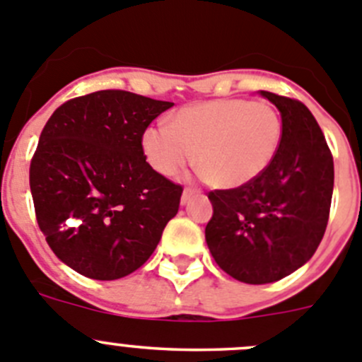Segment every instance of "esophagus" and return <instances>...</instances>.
I'll return each instance as SVG.
<instances>
[{"mask_svg":"<svg viewBox=\"0 0 362 362\" xmlns=\"http://www.w3.org/2000/svg\"><path fill=\"white\" fill-rule=\"evenodd\" d=\"M197 193H198V189H194V187H185V189H184V193H182V204H187L189 198L194 197V194H197Z\"/></svg>","mask_w":362,"mask_h":362,"instance_id":"obj_1","label":"esophagus"}]
</instances>
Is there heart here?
<instances>
[{"label": "heart", "mask_w": 362, "mask_h": 362, "mask_svg": "<svg viewBox=\"0 0 362 362\" xmlns=\"http://www.w3.org/2000/svg\"><path fill=\"white\" fill-rule=\"evenodd\" d=\"M283 120L269 103L216 99L189 104L168 124H151L142 133L146 160L162 177H175L197 162L216 187L234 189L265 173L276 158Z\"/></svg>", "instance_id": "heart-1"}]
</instances>
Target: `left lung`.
<instances>
[{"mask_svg":"<svg viewBox=\"0 0 362 362\" xmlns=\"http://www.w3.org/2000/svg\"><path fill=\"white\" fill-rule=\"evenodd\" d=\"M281 113L276 158L250 184L209 193L213 218L205 242L234 279L272 283L305 265L327 230L334 158L310 110L299 100L259 92Z\"/></svg>","mask_w":362,"mask_h":362,"instance_id":"8db88e82","label":"left lung"}]
</instances>
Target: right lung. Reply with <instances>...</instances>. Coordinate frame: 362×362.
I'll return each mask as SVG.
<instances>
[{"instance_id": "right-lung-1", "label": "right lung", "mask_w": 362, "mask_h": 362, "mask_svg": "<svg viewBox=\"0 0 362 362\" xmlns=\"http://www.w3.org/2000/svg\"><path fill=\"white\" fill-rule=\"evenodd\" d=\"M173 103L124 90L66 100L30 160L35 218L54 254L92 279L144 265L178 213L180 184L146 162L142 133Z\"/></svg>"}]
</instances>
